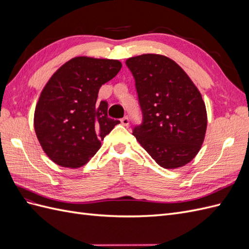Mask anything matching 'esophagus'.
Segmentation results:
<instances>
[{"label": "esophagus", "instance_id": "obj_1", "mask_svg": "<svg viewBox=\"0 0 249 249\" xmlns=\"http://www.w3.org/2000/svg\"><path fill=\"white\" fill-rule=\"evenodd\" d=\"M120 122H122V124H124V125H129V124H130V119H129V117L127 116H124V118H122V120H120Z\"/></svg>", "mask_w": 249, "mask_h": 249}]
</instances>
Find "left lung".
<instances>
[{
	"label": "left lung",
	"instance_id": "left-lung-1",
	"mask_svg": "<svg viewBox=\"0 0 249 249\" xmlns=\"http://www.w3.org/2000/svg\"><path fill=\"white\" fill-rule=\"evenodd\" d=\"M125 64L142 114L133 135L161 167L184 166L205 139L207 111L200 92L182 67L165 56L144 54Z\"/></svg>",
	"mask_w": 249,
	"mask_h": 249
}]
</instances>
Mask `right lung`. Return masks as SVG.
I'll return each instance as SVG.
<instances>
[{"label": "right lung", "instance_id": "obj_1", "mask_svg": "<svg viewBox=\"0 0 249 249\" xmlns=\"http://www.w3.org/2000/svg\"><path fill=\"white\" fill-rule=\"evenodd\" d=\"M122 66L118 60L76 57L49 80L36 105L34 127L53 162L70 168L83 166L120 123L108 117V103L97 102V94Z\"/></svg>", "mask_w": 249, "mask_h": 249}]
</instances>
